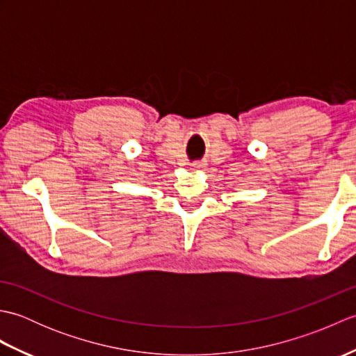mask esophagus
Returning <instances> with one entry per match:
<instances>
[{
  "instance_id": "1",
  "label": "esophagus",
  "mask_w": 356,
  "mask_h": 356,
  "mask_svg": "<svg viewBox=\"0 0 356 356\" xmlns=\"http://www.w3.org/2000/svg\"><path fill=\"white\" fill-rule=\"evenodd\" d=\"M202 168H205V163H203V162H193V163H191V170L199 171V170H202Z\"/></svg>"
}]
</instances>
